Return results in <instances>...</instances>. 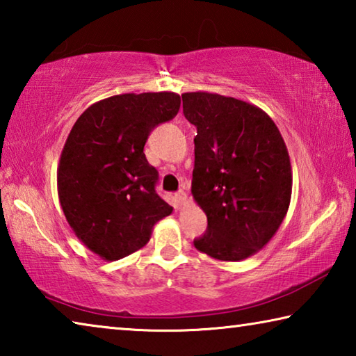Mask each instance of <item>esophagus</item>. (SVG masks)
Segmentation results:
<instances>
[{"label": "esophagus", "instance_id": "34e87169", "mask_svg": "<svg viewBox=\"0 0 356 356\" xmlns=\"http://www.w3.org/2000/svg\"><path fill=\"white\" fill-rule=\"evenodd\" d=\"M176 200H177V202L180 204V206H182V204L186 202V193H185L184 190L177 191V193H176Z\"/></svg>", "mask_w": 356, "mask_h": 356}]
</instances>
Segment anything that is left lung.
<instances>
[{
	"instance_id": "8db88e82",
	"label": "left lung",
	"mask_w": 356,
	"mask_h": 356,
	"mask_svg": "<svg viewBox=\"0 0 356 356\" xmlns=\"http://www.w3.org/2000/svg\"><path fill=\"white\" fill-rule=\"evenodd\" d=\"M196 127L191 193L207 215L196 250L218 261H242L278 231L292 195L286 143L265 111L210 92L182 94Z\"/></svg>"
}]
</instances>
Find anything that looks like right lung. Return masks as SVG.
I'll return each instance as SVG.
<instances>
[{"label": "right lung", "instance_id": "obj_1", "mask_svg": "<svg viewBox=\"0 0 356 356\" xmlns=\"http://www.w3.org/2000/svg\"><path fill=\"white\" fill-rule=\"evenodd\" d=\"M179 108L176 92L113 95L70 130L58 166L59 202L75 236L105 261L143 248L155 222L172 212L155 191L159 172L144 144Z\"/></svg>", "mask_w": 356, "mask_h": 356}]
</instances>
